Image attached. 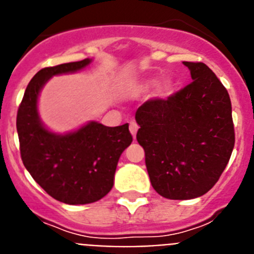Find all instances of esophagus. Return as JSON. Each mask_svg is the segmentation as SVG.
<instances>
[{"label": "esophagus", "mask_w": 254, "mask_h": 254, "mask_svg": "<svg viewBox=\"0 0 254 254\" xmlns=\"http://www.w3.org/2000/svg\"><path fill=\"white\" fill-rule=\"evenodd\" d=\"M129 130H130V133H131V135H133L134 139H135L136 131H138V125H136L135 121H130V124H129Z\"/></svg>", "instance_id": "34e87169"}]
</instances>
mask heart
I'll use <instances>...</instances> for the list:
<instances>
[{
  "label": "heart",
  "instance_id": "b5f03b06",
  "mask_svg": "<svg viewBox=\"0 0 254 254\" xmlns=\"http://www.w3.org/2000/svg\"><path fill=\"white\" fill-rule=\"evenodd\" d=\"M156 85H157V88H156V93H157V96L167 97L171 93V90H173L174 81L170 78H166L164 79V80H161L157 84V79L156 78H147L143 79L142 81H139V83L134 87V89H135L136 93H143V92H148V90H151L152 88H154Z\"/></svg>",
  "mask_w": 254,
  "mask_h": 254
}]
</instances>
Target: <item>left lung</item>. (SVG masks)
<instances>
[{
	"label": "left lung",
	"instance_id": "left-lung-1",
	"mask_svg": "<svg viewBox=\"0 0 254 254\" xmlns=\"http://www.w3.org/2000/svg\"><path fill=\"white\" fill-rule=\"evenodd\" d=\"M184 64L191 83L135 114L153 189L167 199L206 194L221 176L235 143L228 90L203 63Z\"/></svg>",
	"mask_w": 254,
	"mask_h": 254
}]
</instances>
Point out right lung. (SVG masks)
Instances as JSON below:
<instances>
[{
  "mask_svg": "<svg viewBox=\"0 0 254 254\" xmlns=\"http://www.w3.org/2000/svg\"><path fill=\"white\" fill-rule=\"evenodd\" d=\"M90 63L92 59H84L39 70L17 110L24 166L51 197L66 204L93 203L105 197L114 187L121 153L133 142L129 124L111 127L89 121L74 131L59 134L42 123L38 98L46 83L56 75L80 71Z\"/></svg>",
  "mask_w": 254,
  "mask_h": 254,
  "instance_id": "obj_1",
  "label": "right lung"
}]
</instances>
